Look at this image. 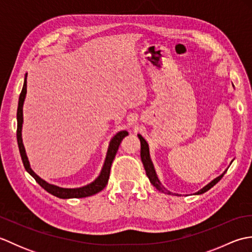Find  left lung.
Returning <instances> with one entry per match:
<instances>
[{
	"label": "left lung",
	"instance_id": "8db88e82",
	"mask_svg": "<svg viewBox=\"0 0 252 252\" xmlns=\"http://www.w3.org/2000/svg\"><path fill=\"white\" fill-rule=\"evenodd\" d=\"M233 87H234V85H233ZM137 136H138V138H140V141H141V158H142V162H143V165H144V169H145V171H146V175L148 176L149 182H151V183L155 187H156V189L159 191L165 192V194H168V195H179V194H175V192H172V191L168 190L161 184V182H160V180L158 179V176H157L156 170H155V168H154V163H153L152 159H151V154H149V147H148L147 142L145 141V138H144L141 134H137ZM232 162L229 163V164H232ZM226 171L227 170L224 171V172L221 175H219L218 178H216L215 180H212L210 183L207 184L205 187H202V189L198 190L197 192H195V195H201V194H203V192H206L207 190L210 189L211 187L215 186L218 183V182L223 178V175L226 173Z\"/></svg>",
	"mask_w": 252,
	"mask_h": 252
}]
</instances>
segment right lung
Listing matches in <instances>:
<instances>
[{
    "instance_id": "obj_1",
    "label": "right lung",
    "mask_w": 252,
    "mask_h": 252,
    "mask_svg": "<svg viewBox=\"0 0 252 252\" xmlns=\"http://www.w3.org/2000/svg\"><path fill=\"white\" fill-rule=\"evenodd\" d=\"M27 74L28 73L25 74L24 87L19 95L18 108H17V143H18L21 160H23L26 171L36 181V183L39 184L42 189H44L47 192H50V194H52L53 196L62 198V199H69V198H83V197H89V196L97 194V192H99L100 190H103L105 189V186L107 185V183H108L111 163L114 161L115 156L118 152V148H119L122 140L126 136L129 135V133L126 131H119L118 133H116V135H114V137L111 138L108 145V149H107L103 168H101L97 178H96L93 182H91L90 184H87L81 187H74V189H66V187H61L54 184H51L45 180L41 179L40 176L37 175L30 167V162L28 160V157H27L26 149L23 143V134H21V132H23V123H24L23 107H24L26 94H27Z\"/></svg>"
}]
</instances>
